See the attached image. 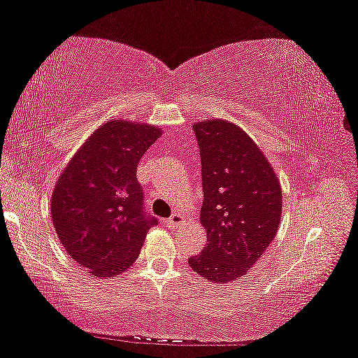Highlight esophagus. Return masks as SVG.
Masks as SVG:
<instances>
[{
	"label": "esophagus",
	"instance_id": "obj_1",
	"mask_svg": "<svg viewBox=\"0 0 358 358\" xmlns=\"http://www.w3.org/2000/svg\"><path fill=\"white\" fill-rule=\"evenodd\" d=\"M166 224H167V227H178V226H181V224H183V216H181L180 213H173L166 221Z\"/></svg>",
	"mask_w": 358,
	"mask_h": 358
}]
</instances>
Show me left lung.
<instances>
[{
  "instance_id": "8db88e82",
  "label": "left lung",
  "mask_w": 358,
  "mask_h": 358,
  "mask_svg": "<svg viewBox=\"0 0 358 358\" xmlns=\"http://www.w3.org/2000/svg\"><path fill=\"white\" fill-rule=\"evenodd\" d=\"M202 164L201 222L207 246L189 257L210 282L241 280L262 257L280 227L281 185L252 138L227 120L194 124Z\"/></svg>"
}]
</instances>
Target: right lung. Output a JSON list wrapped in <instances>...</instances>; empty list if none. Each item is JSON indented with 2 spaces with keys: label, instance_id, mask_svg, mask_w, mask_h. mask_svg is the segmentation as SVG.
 <instances>
[{
  "label": "right lung",
  "instance_id": "1",
  "mask_svg": "<svg viewBox=\"0 0 358 358\" xmlns=\"http://www.w3.org/2000/svg\"><path fill=\"white\" fill-rule=\"evenodd\" d=\"M159 137L156 126L110 120L59 175L52 192L53 227L66 252L94 278L128 270L157 224L145 211L137 164Z\"/></svg>",
  "mask_w": 358,
  "mask_h": 358
}]
</instances>
